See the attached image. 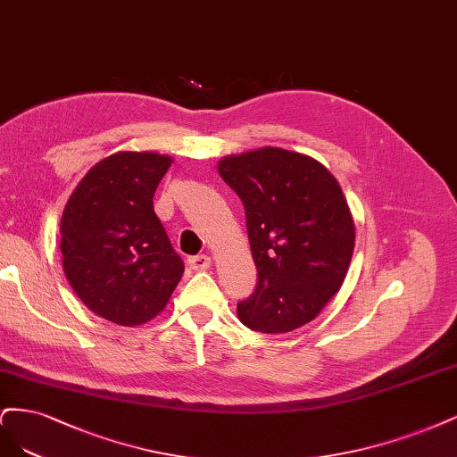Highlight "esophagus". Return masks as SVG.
<instances>
[{
  "mask_svg": "<svg viewBox=\"0 0 457 457\" xmlns=\"http://www.w3.org/2000/svg\"><path fill=\"white\" fill-rule=\"evenodd\" d=\"M211 258L207 256V254H199V256H191L189 260H187V266L191 268V270H195V271H204V270H209L211 268Z\"/></svg>",
  "mask_w": 457,
  "mask_h": 457,
  "instance_id": "1",
  "label": "esophagus"
}]
</instances>
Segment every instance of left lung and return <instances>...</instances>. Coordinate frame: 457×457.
I'll return each mask as SVG.
<instances>
[{
  "mask_svg": "<svg viewBox=\"0 0 457 457\" xmlns=\"http://www.w3.org/2000/svg\"><path fill=\"white\" fill-rule=\"evenodd\" d=\"M218 172L243 201L258 270L239 320L263 334L307 325L340 290L355 246L340 184L319 161L281 148L224 157Z\"/></svg>",
  "mask_w": 457,
  "mask_h": 457,
  "instance_id": "left-lung-1",
  "label": "left lung"
}]
</instances>
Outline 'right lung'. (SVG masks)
<instances>
[{
	"label": "right lung",
	"instance_id": "add662e5",
	"mask_svg": "<svg viewBox=\"0 0 457 457\" xmlns=\"http://www.w3.org/2000/svg\"><path fill=\"white\" fill-rule=\"evenodd\" d=\"M172 159L120 152L96 163L62 214V266L79 300L115 325L154 319L180 283L184 262L154 211Z\"/></svg>",
	"mask_w": 457,
	"mask_h": 457
}]
</instances>
